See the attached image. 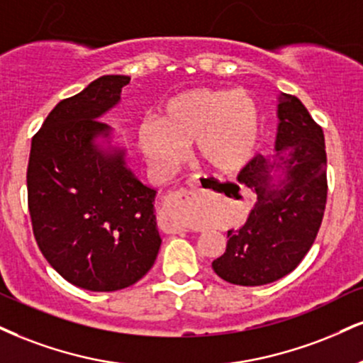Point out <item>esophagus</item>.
I'll list each match as a JSON object with an SVG mask.
<instances>
[{"label": "esophagus", "instance_id": "1", "mask_svg": "<svg viewBox=\"0 0 363 363\" xmlns=\"http://www.w3.org/2000/svg\"><path fill=\"white\" fill-rule=\"evenodd\" d=\"M189 186L193 187L191 191H176L165 198L160 213V228L165 233H182L191 228V204L201 186L199 176L191 179Z\"/></svg>", "mask_w": 363, "mask_h": 363}]
</instances>
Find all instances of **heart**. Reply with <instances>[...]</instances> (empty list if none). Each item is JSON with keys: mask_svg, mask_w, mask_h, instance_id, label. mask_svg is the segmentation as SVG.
<instances>
[{"mask_svg": "<svg viewBox=\"0 0 363 363\" xmlns=\"http://www.w3.org/2000/svg\"><path fill=\"white\" fill-rule=\"evenodd\" d=\"M259 126V108L247 91L193 89L170 98L159 123L140 126V147L159 174L172 172L193 142L201 164L230 172L250 160Z\"/></svg>", "mask_w": 363, "mask_h": 363, "instance_id": "obj_1", "label": "heart"}]
</instances>
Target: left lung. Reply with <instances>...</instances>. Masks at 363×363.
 Segmentation results:
<instances>
[{
    "label": "left lung",
    "instance_id": "8db88e82",
    "mask_svg": "<svg viewBox=\"0 0 363 363\" xmlns=\"http://www.w3.org/2000/svg\"><path fill=\"white\" fill-rule=\"evenodd\" d=\"M276 154L255 155L238 181L257 194L245 225L228 230V243L213 270L237 286H264L292 272L320 231L328 196L323 128L296 96L279 103ZM286 168L277 188L272 170Z\"/></svg>",
    "mask_w": 363,
    "mask_h": 363
}]
</instances>
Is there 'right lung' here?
I'll use <instances>...</instances> for the list:
<instances>
[{
    "mask_svg": "<svg viewBox=\"0 0 363 363\" xmlns=\"http://www.w3.org/2000/svg\"><path fill=\"white\" fill-rule=\"evenodd\" d=\"M128 76H103L60 101L33 135L27 169L33 237L47 262L74 286L120 291L152 269L160 248L157 191L125 167L123 154L104 155L98 118L115 106Z\"/></svg>",
    "mask_w": 363,
    "mask_h": 363,
    "instance_id": "add662e5",
    "label": "right lung"
}]
</instances>
